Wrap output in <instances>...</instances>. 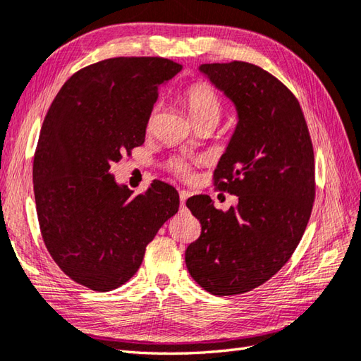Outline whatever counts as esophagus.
<instances>
[{"label":"esophagus","instance_id":"obj_1","mask_svg":"<svg viewBox=\"0 0 361 361\" xmlns=\"http://www.w3.org/2000/svg\"><path fill=\"white\" fill-rule=\"evenodd\" d=\"M189 195H190L189 190H180V202H181V207L183 208H185V203L189 199Z\"/></svg>","mask_w":361,"mask_h":361}]
</instances>
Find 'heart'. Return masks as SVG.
I'll return each mask as SVG.
<instances>
[{"label": "heart", "mask_w": 361, "mask_h": 361, "mask_svg": "<svg viewBox=\"0 0 361 361\" xmlns=\"http://www.w3.org/2000/svg\"><path fill=\"white\" fill-rule=\"evenodd\" d=\"M183 100H185L188 111L190 114V118H214L219 120L222 112V102L216 92L209 86L203 82H194L185 90L183 94ZM154 116H157V109H154L150 117H148V126H152ZM169 169L173 172L176 176H181V178H186L190 172V166L186 161L180 158H175L169 161Z\"/></svg>", "instance_id": "heart-1"}]
</instances>
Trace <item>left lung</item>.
I'll list each match as a JSON object with an SVG mask.
<instances>
[{
  "mask_svg": "<svg viewBox=\"0 0 361 361\" xmlns=\"http://www.w3.org/2000/svg\"><path fill=\"white\" fill-rule=\"evenodd\" d=\"M200 72L236 106V130L213 180L239 202L222 211L208 195L188 199L202 233L185 259L203 289L235 295L269 280L299 245L316 194L313 144L298 98L264 68L233 61Z\"/></svg>",
  "mask_w": 361,
  "mask_h": 361,
  "instance_id": "obj_1",
  "label": "left lung"
}]
</instances>
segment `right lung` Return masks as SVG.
Masks as SVG:
<instances>
[{"mask_svg":"<svg viewBox=\"0 0 361 361\" xmlns=\"http://www.w3.org/2000/svg\"><path fill=\"white\" fill-rule=\"evenodd\" d=\"M181 70L166 58H111L78 70L42 125L32 181L44 243L61 271L106 293L137 272L145 247L180 207L154 180L133 195L109 169L145 140L161 84Z\"/></svg>","mask_w":361,"mask_h":361,"instance_id":"right-lung-1","label":"right lung"}]
</instances>
